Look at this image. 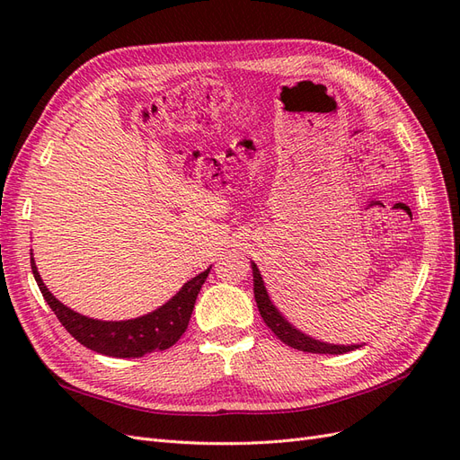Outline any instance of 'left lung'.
Wrapping results in <instances>:
<instances>
[{
    "label": "left lung",
    "mask_w": 460,
    "mask_h": 460,
    "mask_svg": "<svg viewBox=\"0 0 460 460\" xmlns=\"http://www.w3.org/2000/svg\"><path fill=\"white\" fill-rule=\"evenodd\" d=\"M252 269H253V294H255L259 313L264 320V324H267L274 332V336L280 338L286 345L294 347V349H299V351L324 353V355H341V353H349V351L358 349V347H363L358 343H355V345L326 343V341L314 340V338L307 336V333L297 330L294 324L288 323L286 316L278 311L276 305L270 301L269 291H267V288H264V282H262L261 270L257 269L255 262H252Z\"/></svg>",
    "instance_id": "1"
}]
</instances>
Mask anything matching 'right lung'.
Listing matches in <instances>:
<instances>
[{
  "label": "right lung",
  "instance_id": "1",
  "mask_svg": "<svg viewBox=\"0 0 460 460\" xmlns=\"http://www.w3.org/2000/svg\"><path fill=\"white\" fill-rule=\"evenodd\" d=\"M32 255L34 253H31V267L36 284L66 332L76 341L88 347V349L119 358L144 357L146 353L164 351L182 338V333L190 324V316L199 289L205 284L208 272H211V267H208L201 274L193 276L191 280L180 288L176 296L161 305L159 309L144 316L130 320H97L68 309L66 305L55 297L44 280H41Z\"/></svg>",
  "mask_w": 460,
  "mask_h": 460
}]
</instances>
